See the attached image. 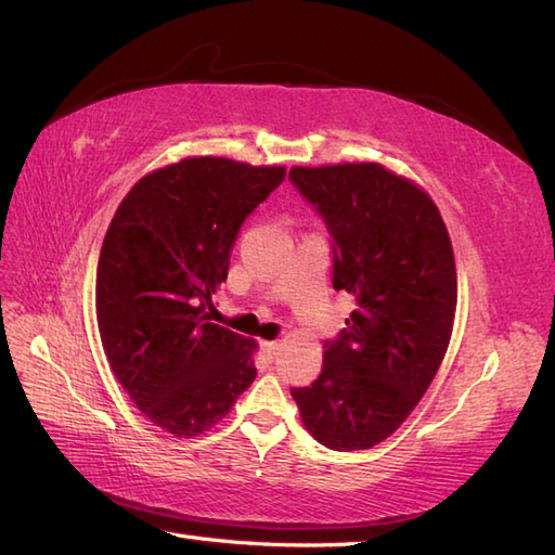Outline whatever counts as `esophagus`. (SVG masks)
<instances>
[{
	"label": "esophagus",
	"instance_id": "1",
	"mask_svg": "<svg viewBox=\"0 0 555 555\" xmlns=\"http://www.w3.org/2000/svg\"><path fill=\"white\" fill-rule=\"evenodd\" d=\"M280 347H282V341H278V339H275V341H263V344H261V349H263V353L268 356V359H275Z\"/></svg>",
	"mask_w": 555,
	"mask_h": 555
}]
</instances>
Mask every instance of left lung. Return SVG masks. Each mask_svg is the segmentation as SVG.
<instances>
[{"label": "left lung", "mask_w": 555, "mask_h": 555, "mask_svg": "<svg viewBox=\"0 0 555 555\" xmlns=\"http://www.w3.org/2000/svg\"><path fill=\"white\" fill-rule=\"evenodd\" d=\"M289 180L325 220L332 287L356 301L318 379L292 397L323 447L373 449L444 361L459 297L449 232L429 194L379 164L294 166Z\"/></svg>", "instance_id": "left-lung-1"}]
</instances>
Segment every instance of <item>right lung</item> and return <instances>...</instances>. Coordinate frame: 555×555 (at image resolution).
<instances>
[{"label": "right lung", "instance_id": "right-lung-1", "mask_svg": "<svg viewBox=\"0 0 555 555\" xmlns=\"http://www.w3.org/2000/svg\"><path fill=\"white\" fill-rule=\"evenodd\" d=\"M285 176L282 166L182 158L134 184L106 230L102 347L132 403L170 435L208 433L256 377V341L208 311L242 223Z\"/></svg>", "mask_w": 555, "mask_h": 555}]
</instances>
